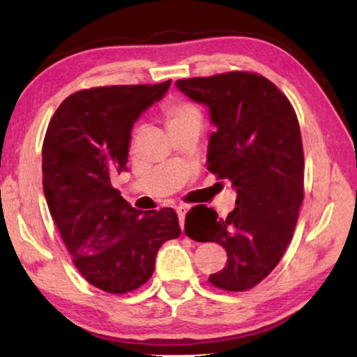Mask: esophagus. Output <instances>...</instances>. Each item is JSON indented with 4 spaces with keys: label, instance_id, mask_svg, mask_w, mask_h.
Masks as SVG:
<instances>
[{
    "label": "esophagus",
    "instance_id": "34e87169",
    "mask_svg": "<svg viewBox=\"0 0 357 357\" xmlns=\"http://www.w3.org/2000/svg\"><path fill=\"white\" fill-rule=\"evenodd\" d=\"M187 211H189V206H185V204H181V206H176V214L179 217V223L181 227L184 225V217L187 214Z\"/></svg>",
    "mask_w": 357,
    "mask_h": 357
}]
</instances>
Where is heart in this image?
<instances>
[{
	"instance_id": "1",
	"label": "heart",
	"mask_w": 357,
	"mask_h": 357,
	"mask_svg": "<svg viewBox=\"0 0 357 357\" xmlns=\"http://www.w3.org/2000/svg\"><path fill=\"white\" fill-rule=\"evenodd\" d=\"M164 116L168 130H174L185 126H198L202 128V113L190 102H172L165 105Z\"/></svg>"
}]
</instances>
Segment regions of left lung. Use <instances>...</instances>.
<instances>
[{
	"label": "left lung",
	"mask_w": 357,
	"mask_h": 357,
	"mask_svg": "<svg viewBox=\"0 0 357 357\" xmlns=\"http://www.w3.org/2000/svg\"><path fill=\"white\" fill-rule=\"evenodd\" d=\"M176 88L209 108L215 132L209 137L208 170L228 179L238 195L227 219L211 208L198 209L200 233L187 236L227 250L225 268L209 275L214 287L250 289L280 261L304 200L298 118L273 82L250 72L185 78Z\"/></svg>",
	"instance_id": "left-lung-1"
}]
</instances>
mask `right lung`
<instances>
[{"label": "right lung", "instance_id": "1", "mask_svg": "<svg viewBox=\"0 0 357 357\" xmlns=\"http://www.w3.org/2000/svg\"><path fill=\"white\" fill-rule=\"evenodd\" d=\"M170 84L82 89L48 124L42 146L48 209L78 273L105 293L124 294L146 283L160 245L181 234L172 208L142 214L112 184L128 170L135 121Z\"/></svg>", "mask_w": 357, "mask_h": 357}]
</instances>
